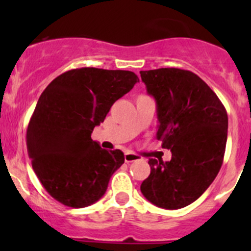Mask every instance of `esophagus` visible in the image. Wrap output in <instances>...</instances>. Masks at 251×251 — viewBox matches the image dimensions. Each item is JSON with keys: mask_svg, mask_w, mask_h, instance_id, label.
<instances>
[{"mask_svg": "<svg viewBox=\"0 0 251 251\" xmlns=\"http://www.w3.org/2000/svg\"><path fill=\"white\" fill-rule=\"evenodd\" d=\"M140 159H141V156L138 155V154L132 153V151H127V153H125L126 163H132V161H137V160H140Z\"/></svg>", "mask_w": 251, "mask_h": 251, "instance_id": "obj_1", "label": "esophagus"}]
</instances>
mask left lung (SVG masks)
<instances>
[{
	"instance_id": "1",
	"label": "left lung",
	"mask_w": 251,
	"mask_h": 251,
	"mask_svg": "<svg viewBox=\"0 0 251 251\" xmlns=\"http://www.w3.org/2000/svg\"><path fill=\"white\" fill-rule=\"evenodd\" d=\"M156 102V137L173 156L149 159L151 175L141 192L151 204L169 210L196 201L221 169L228 118L216 93L189 70L160 68L141 72Z\"/></svg>"
}]
</instances>
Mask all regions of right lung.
I'll return each instance as SVG.
<instances>
[{"label": "right lung", "instance_id": "1", "mask_svg": "<svg viewBox=\"0 0 251 251\" xmlns=\"http://www.w3.org/2000/svg\"><path fill=\"white\" fill-rule=\"evenodd\" d=\"M138 81L127 70L80 68L45 88L27 125L26 147L37 178L55 201L85 207L104 196L125 158L119 149L100 148L91 133Z\"/></svg>", "mask_w": 251, "mask_h": 251}]
</instances>
